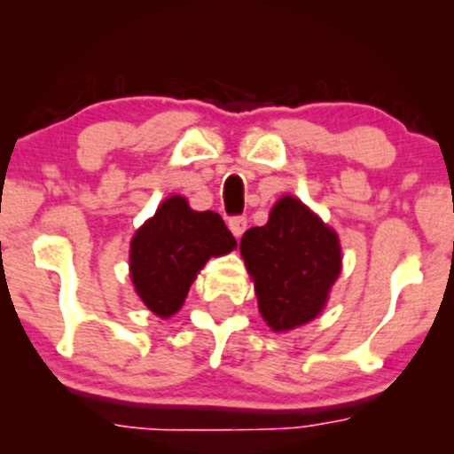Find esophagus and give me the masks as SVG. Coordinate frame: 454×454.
Returning <instances> with one entry per match:
<instances>
[{
	"instance_id": "esophagus-1",
	"label": "esophagus",
	"mask_w": 454,
	"mask_h": 454,
	"mask_svg": "<svg viewBox=\"0 0 454 454\" xmlns=\"http://www.w3.org/2000/svg\"><path fill=\"white\" fill-rule=\"evenodd\" d=\"M228 228H231L234 237H241V234L245 232V228H247V217L245 215H234L228 220Z\"/></svg>"
}]
</instances>
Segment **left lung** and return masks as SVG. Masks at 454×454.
<instances>
[{"label": "left lung", "mask_w": 454, "mask_h": 454, "mask_svg": "<svg viewBox=\"0 0 454 454\" xmlns=\"http://www.w3.org/2000/svg\"><path fill=\"white\" fill-rule=\"evenodd\" d=\"M239 247L273 331L314 320L341 270L337 234L293 196L281 198L264 226L249 228Z\"/></svg>", "instance_id": "left-lung-1"}]
</instances>
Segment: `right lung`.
<instances>
[{"instance_id":"obj_1","label":"right lung","mask_w":454,"mask_h":454,"mask_svg":"<svg viewBox=\"0 0 454 454\" xmlns=\"http://www.w3.org/2000/svg\"><path fill=\"white\" fill-rule=\"evenodd\" d=\"M234 247L237 241L217 213L192 211L185 198L170 196L132 239L134 288L155 316H173L207 260Z\"/></svg>"}]
</instances>
